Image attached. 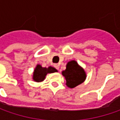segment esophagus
<instances>
[{"instance_id": "34e87169", "label": "esophagus", "mask_w": 120, "mask_h": 120, "mask_svg": "<svg viewBox=\"0 0 120 120\" xmlns=\"http://www.w3.org/2000/svg\"><path fill=\"white\" fill-rule=\"evenodd\" d=\"M54 67H55V68H56V69H57V70H59V65H58L57 64H55V65H54Z\"/></svg>"}]
</instances>
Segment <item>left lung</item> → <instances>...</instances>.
I'll use <instances>...</instances> for the list:
<instances>
[{
	"mask_svg": "<svg viewBox=\"0 0 120 120\" xmlns=\"http://www.w3.org/2000/svg\"><path fill=\"white\" fill-rule=\"evenodd\" d=\"M66 79V85L73 88L85 81L86 75L84 70L77 64L75 61H71L67 63L66 69L62 72Z\"/></svg>",
	"mask_w": 120,
	"mask_h": 120,
	"instance_id": "1",
	"label": "left lung"
}]
</instances>
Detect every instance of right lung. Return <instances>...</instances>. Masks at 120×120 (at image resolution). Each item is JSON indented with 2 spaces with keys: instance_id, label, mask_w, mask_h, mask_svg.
<instances>
[{
  "instance_id": "add662e5",
  "label": "right lung",
  "mask_w": 120,
  "mask_h": 120,
  "mask_svg": "<svg viewBox=\"0 0 120 120\" xmlns=\"http://www.w3.org/2000/svg\"><path fill=\"white\" fill-rule=\"evenodd\" d=\"M57 71L54 67H49L48 68L42 67L40 65H38L35 68L33 73V79L37 82H40L44 80L47 73H54Z\"/></svg>"
}]
</instances>
